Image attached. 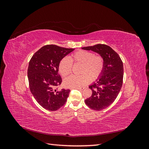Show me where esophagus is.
Masks as SVG:
<instances>
[{
	"label": "esophagus",
	"instance_id": "esophagus-1",
	"mask_svg": "<svg viewBox=\"0 0 149 149\" xmlns=\"http://www.w3.org/2000/svg\"><path fill=\"white\" fill-rule=\"evenodd\" d=\"M85 88L84 87H79V88H74V89H79V90H83Z\"/></svg>",
	"mask_w": 149,
	"mask_h": 149
}]
</instances>
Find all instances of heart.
I'll return each instance as SVG.
<instances>
[{"instance_id":"heart-1","label":"heart","mask_w":149,"mask_h":149,"mask_svg":"<svg viewBox=\"0 0 149 149\" xmlns=\"http://www.w3.org/2000/svg\"><path fill=\"white\" fill-rule=\"evenodd\" d=\"M69 58L65 57L60 60L58 69L63 76L70 74L72 70V63L81 64V76L71 75L64 80V85L66 88H76L86 84L90 81L97 79L102 74L104 61L100 55H94L89 51L79 50L73 53Z\"/></svg>"}]
</instances>
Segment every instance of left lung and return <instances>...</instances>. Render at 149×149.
<instances>
[{"mask_svg": "<svg viewBox=\"0 0 149 149\" xmlns=\"http://www.w3.org/2000/svg\"><path fill=\"white\" fill-rule=\"evenodd\" d=\"M82 49L99 53L104 61L100 78L89 86L93 92L91 96L85 100L86 104L89 108L101 111L115 101L120 91L124 76L123 61L113 49L104 44H97Z\"/></svg>", "mask_w": 149, "mask_h": 149, "instance_id": "1", "label": "left lung"}]
</instances>
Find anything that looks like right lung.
Returning <instances> with one entry per match:
<instances>
[{"mask_svg":"<svg viewBox=\"0 0 149 149\" xmlns=\"http://www.w3.org/2000/svg\"><path fill=\"white\" fill-rule=\"evenodd\" d=\"M74 49L47 45L35 52L30 59L27 71L30 89L44 109L56 111L66 102L70 90L55 89L62 82L58 66L62 58Z\"/></svg>","mask_w":149,"mask_h":149,"instance_id":"add662e5","label":"right lung"}]
</instances>
